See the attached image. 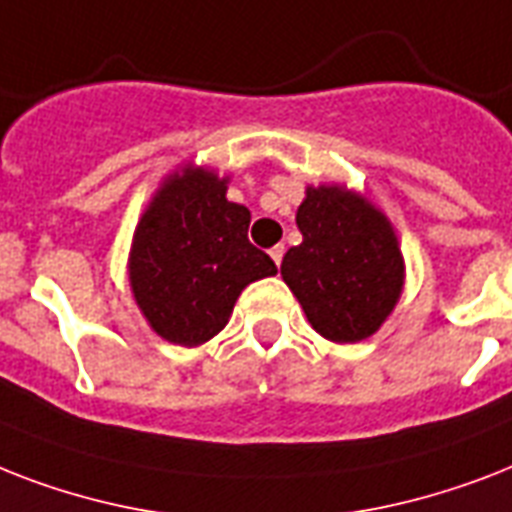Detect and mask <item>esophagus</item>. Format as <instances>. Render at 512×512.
Returning <instances> with one entry per match:
<instances>
[{"mask_svg": "<svg viewBox=\"0 0 512 512\" xmlns=\"http://www.w3.org/2000/svg\"><path fill=\"white\" fill-rule=\"evenodd\" d=\"M281 257H284V244H276V247L271 249V260L276 265H281Z\"/></svg>", "mask_w": 512, "mask_h": 512, "instance_id": "34e87169", "label": "esophagus"}]
</instances>
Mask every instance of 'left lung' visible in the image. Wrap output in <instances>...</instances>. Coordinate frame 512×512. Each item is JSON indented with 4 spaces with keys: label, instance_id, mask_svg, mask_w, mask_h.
I'll return each mask as SVG.
<instances>
[{
    "label": "left lung",
    "instance_id": "8db88e82",
    "mask_svg": "<svg viewBox=\"0 0 512 512\" xmlns=\"http://www.w3.org/2000/svg\"><path fill=\"white\" fill-rule=\"evenodd\" d=\"M303 241L281 260V279L311 327L332 342L372 337L404 292L406 263L388 215L340 183L308 185L297 207Z\"/></svg>",
    "mask_w": 512,
    "mask_h": 512
}]
</instances>
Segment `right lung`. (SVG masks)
<instances>
[{
    "label": "right lung",
    "instance_id": "add662e5",
    "mask_svg": "<svg viewBox=\"0 0 512 512\" xmlns=\"http://www.w3.org/2000/svg\"><path fill=\"white\" fill-rule=\"evenodd\" d=\"M231 177L188 162L164 177L132 236L130 289L148 327L196 348L228 324L239 295L276 263L249 244V209L225 199Z\"/></svg>",
    "mask_w": 512,
    "mask_h": 512
}]
</instances>
